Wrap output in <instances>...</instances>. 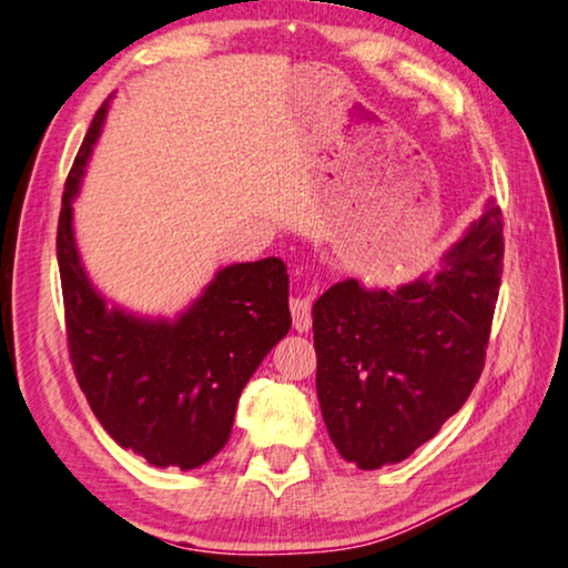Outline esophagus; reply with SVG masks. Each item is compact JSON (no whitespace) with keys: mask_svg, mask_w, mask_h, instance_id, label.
<instances>
[{"mask_svg":"<svg viewBox=\"0 0 568 568\" xmlns=\"http://www.w3.org/2000/svg\"><path fill=\"white\" fill-rule=\"evenodd\" d=\"M311 305H313V295H293L291 298L293 326L298 333H305L311 328Z\"/></svg>","mask_w":568,"mask_h":568,"instance_id":"esophagus-1","label":"esophagus"}]
</instances>
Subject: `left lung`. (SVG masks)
Instances as JSON below:
<instances>
[{
    "mask_svg": "<svg viewBox=\"0 0 568 568\" xmlns=\"http://www.w3.org/2000/svg\"><path fill=\"white\" fill-rule=\"evenodd\" d=\"M500 273L503 217L490 200L435 273L397 287L346 277L321 295L316 389L346 463L407 460L460 412L480 379Z\"/></svg>",
    "mask_w": 568,
    "mask_h": 568,
    "instance_id": "8db88e82",
    "label": "left lung"
}]
</instances>
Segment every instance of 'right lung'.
<instances>
[{
	"instance_id": "1",
	"label": "right lung",
	"mask_w": 568,
	"mask_h": 568,
	"mask_svg": "<svg viewBox=\"0 0 568 568\" xmlns=\"http://www.w3.org/2000/svg\"><path fill=\"white\" fill-rule=\"evenodd\" d=\"M108 108L90 123L62 194L58 265L70 358L115 443L154 467L194 470L227 445L242 389L291 331L287 270L277 257L220 267L174 318L108 301L80 257L73 217Z\"/></svg>"
}]
</instances>
